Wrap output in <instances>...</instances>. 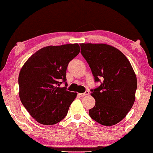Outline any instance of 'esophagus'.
<instances>
[{
	"label": "esophagus",
	"mask_w": 153,
	"mask_h": 153,
	"mask_svg": "<svg viewBox=\"0 0 153 153\" xmlns=\"http://www.w3.org/2000/svg\"><path fill=\"white\" fill-rule=\"evenodd\" d=\"M88 94H89V92H88V91H85V93H79V95H80L81 97H84V96H85V95H87Z\"/></svg>",
	"instance_id": "1"
}]
</instances>
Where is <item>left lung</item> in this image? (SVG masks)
Here are the masks:
<instances>
[{
    "instance_id": "1",
    "label": "left lung",
    "mask_w": 153,
    "mask_h": 153,
    "mask_svg": "<svg viewBox=\"0 0 153 153\" xmlns=\"http://www.w3.org/2000/svg\"><path fill=\"white\" fill-rule=\"evenodd\" d=\"M81 53L94 76L102 82L92 89L95 104L88 113L106 126L119 123L131 110L135 100L137 77L128 58L117 48L106 44L82 43Z\"/></svg>"
}]
</instances>
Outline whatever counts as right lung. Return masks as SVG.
Masks as SVG:
<instances>
[{"instance_id": "obj_1", "label": "right lung", "mask_w": 153, "mask_h": 153, "mask_svg": "<svg viewBox=\"0 0 153 153\" xmlns=\"http://www.w3.org/2000/svg\"><path fill=\"white\" fill-rule=\"evenodd\" d=\"M79 51L77 43L43 47L33 53L20 69V101L40 124H56L67 115L77 93L59 86L62 79L66 81L69 62Z\"/></svg>"}]
</instances>
